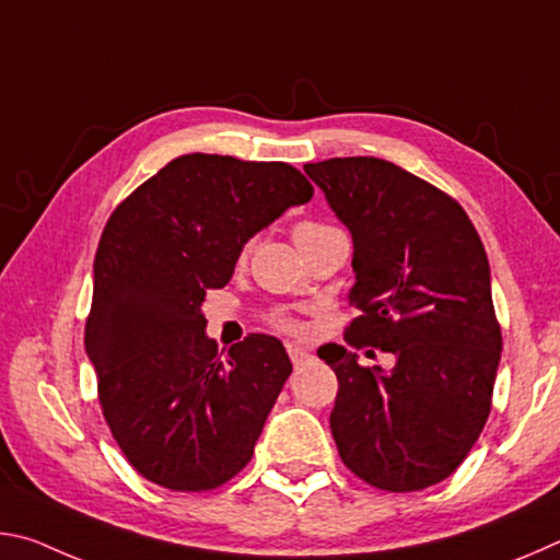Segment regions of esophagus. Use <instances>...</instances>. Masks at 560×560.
<instances>
[{
  "instance_id": "esophagus-1",
  "label": "esophagus",
  "mask_w": 560,
  "mask_h": 560,
  "mask_svg": "<svg viewBox=\"0 0 560 560\" xmlns=\"http://www.w3.org/2000/svg\"><path fill=\"white\" fill-rule=\"evenodd\" d=\"M289 358H291V363L293 365H306V363H311V360H314V355L308 353V350H303V348H296V346H289Z\"/></svg>"
}]
</instances>
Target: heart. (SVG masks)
Returning <instances> with one entry per match:
<instances>
[{"label":"heart","mask_w":560,"mask_h":560,"mask_svg":"<svg viewBox=\"0 0 560 560\" xmlns=\"http://www.w3.org/2000/svg\"><path fill=\"white\" fill-rule=\"evenodd\" d=\"M326 230H334V226H328L324 222L303 220V222H299L296 226H293V236H296V242H301V240H306V236H314V234H320V232H326ZM277 326L287 328V330H296V326H293L291 320H287V318H277Z\"/></svg>","instance_id":"b5f03b06"}]
</instances>
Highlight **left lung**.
Masks as SVG:
<instances>
[{
    "label": "left lung",
    "mask_w": 560,
    "mask_h": 560,
    "mask_svg": "<svg viewBox=\"0 0 560 560\" xmlns=\"http://www.w3.org/2000/svg\"><path fill=\"white\" fill-rule=\"evenodd\" d=\"M330 210L353 236L360 316L346 340L393 353L358 365L328 343L338 395L330 432L346 467L383 491H420L459 467L491 410L501 328L489 259L457 200L381 158L308 163Z\"/></svg>",
    "instance_id": "8db88e82"
}]
</instances>
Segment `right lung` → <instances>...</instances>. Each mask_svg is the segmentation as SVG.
<instances>
[{
    "label": "right lung",
    "instance_id": "add662e5",
    "mask_svg": "<svg viewBox=\"0 0 560 560\" xmlns=\"http://www.w3.org/2000/svg\"><path fill=\"white\" fill-rule=\"evenodd\" d=\"M311 197L287 163L189 153L113 210L93 261L86 353L110 434L153 485L210 491L252 459L291 360L264 334L217 353L200 306L254 234Z\"/></svg>",
    "mask_w": 560,
    "mask_h": 560
}]
</instances>
